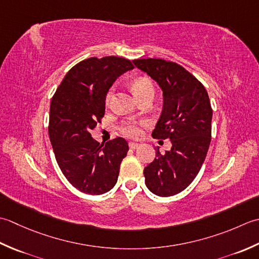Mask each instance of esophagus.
Instances as JSON below:
<instances>
[{"label":"esophagus","instance_id":"1","mask_svg":"<svg viewBox=\"0 0 259 259\" xmlns=\"http://www.w3.org/2000/svg\"><path fill=\"white\" fill-rule=\"evenodd\" d=\"M128 146H130V149H132V150H135V149H139V147H140V144H139V143H134V142H130V143H128Z\"/></svg>","mask_w":259,"mask_h":259}]
</instances>
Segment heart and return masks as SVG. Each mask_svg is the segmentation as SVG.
<instances>
[{
  "instance_id": "obj_1",
  "label": "heart",
  "mask_w": 259,
  "mask_h": 259,
  "mask_svg": "<svg viewBox=\"0 0 259 259\" xmlns=\"http://www.w3.org/2000/svg\"><path fill=\"white\" fill-rule=\"evenodd\" d=\"M132 91L134 92L137 98H142L145 95L153 94L154 95V86H153V82L151 81V79L146 78V77H140L136 78L135 80L132 82ZM113 89H109L106 94V97H105V105L108 107L110 104H112L113 100ZM146 120L141 119V120H130V122L124 123L122 126H120V133L123 135L127 136V137H139L142 134V127L144 126H147Z\"/></svg>"
}]
</instances>
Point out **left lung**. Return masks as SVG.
<instances>
[{
    "mask_svg": "<svg viewBox=\"0 0 259 259\" xmlns=\"http://www.w3.org/2000/svg\"><path fill=\"white\" fill-rule=\"evenodd\" d=\"M134 65L159 83L163 109L152 136L171 141L164 154L144 168L147 189L159 197H171L189 187L201 168L211 141L212 108L198 79L176 62L136 59Z\"/></svg>",
    "mask_w": 259,
    "mask_h": 259,
    "instance_id": "obj_1",
    "label": "left lung"
}]
</instances>
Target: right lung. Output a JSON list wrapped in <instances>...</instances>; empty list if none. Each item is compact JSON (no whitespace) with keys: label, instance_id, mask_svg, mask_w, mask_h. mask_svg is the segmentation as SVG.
I'll return each instance as SVG.
<instances>
[{"label":"right lung","instance_id":"obj_1","mask_svg":"<svg viewBox=\"0 0 259 259\" xmlns=\"http://www.w3.org/2000/svg\"><path fill=\"white\" fill-rule=\"evenodd\" d=\"M133 68L125 58H89L67 72L51 99L48 130L57 163L72 187L83 193L103 194L117 182L127 142L117 137L100 144L91 132L104 117L109 88Z\"/></svg>","mask_w":259,"mask_h":259}]
</instances>
